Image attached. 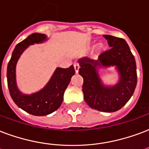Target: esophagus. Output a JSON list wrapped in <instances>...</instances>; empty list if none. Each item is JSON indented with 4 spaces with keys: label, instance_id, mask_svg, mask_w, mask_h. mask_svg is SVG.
Listing matches in <instances>:
<instances>
[{
    "label": "esophagus",
    "instance_id": "obj_1",
    "mask_svg": "<svg viewBox=\"0 0 149 149\" xmlns=\"http://www.w3.org/2000/svg\"><path fill=\"white\" fill-rule=\"evenodd\" d=\"M74 70H75V73H78V72H79V64L78 63H74Z\"/></svg>",
    "mask_w": 149,
    "mask_h": 149
}]
</instances>
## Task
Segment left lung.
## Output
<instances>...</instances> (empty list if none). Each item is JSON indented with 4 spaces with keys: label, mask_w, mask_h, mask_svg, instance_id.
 Returning <instances> with one entry per match:
<instances>
[{
    "label": "left lung",
    "mask_w": 149,
    "mask_h": 149,
    "mask_svg": "<svg viewBox=\"0 0 149 149\" xmlns=\"http://www.w3.org/2000/svg\"><path fill=\"white\" fill-rule=\"evenodd\" d=\"M110 49L101 52L99 59L89 57L79 60V73L83 78L82 91L86 104L93 109L114 112L121 109L130 99L137 86V66L126 41L121 38L104 35ZM116 65L120 81L113 87H104L97 74V66Z\"/></svg>",
    "instance_id": "left-lung-1"
}]
</instances>
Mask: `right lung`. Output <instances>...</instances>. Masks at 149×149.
Returning <instances> with one entry per match:
<instances>
[{
  "instance_id": "obj_1",
  "label": "right lung",
  "mask_w": 149,
  "mask_h": 149,
  "mask_svg": "<svg viewBox=\"0 0 149 149\" xmlns=\"http://www.w3.org/2000/svg\"><path fill=\"white\" fill-rule=\"evenodd\" d=\"M43 33H34L15 46L7 68V81L10 95L18 107L33 116H42L51 114L60 108L65 89L71 77L75 74L74 66L68 68H57L51 80L44 89L31 95L22 94L15 84V65L20 55L30 45L45 41Z\"/></svg>"
}]
</instances>
